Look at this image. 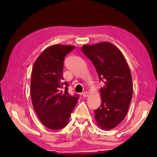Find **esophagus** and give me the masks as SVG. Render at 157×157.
Returning <instances> with one entry per match:
<instances>
[{"instance_id": "1", "label": "esophagus", "mask_w": 157, "mask_h": 157, "mask_svg": "<svg viewBox=\"0 0 157 157\" xmlns=\"http://www.w3.org/2000/svg\"><path fill=\"white\" fill-rule=\"evenodd\" d=\"M82 96L83 97H87L89 96V92H87V91H84V92L82 94Z\"/></svg>"}]
</instances>
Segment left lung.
Listing matches in <instances>:
<instances>
[{
    "instance_id": "left-lung-1",
    "label": "left lung",
    "mask_w": 157,
    "mask_h": 157,
    "mask_svg": "<svg viewBox=\"0 0 157 157\" xmlns=\"http://www.w3.org/2000/svg\"><path fill=\"white\" fill-rule=\"evenodd\" d=\"M82 52L93 63L104 86L100 89L101 105L94 111L97 125L102 130H111L127 114L132 99V77L123 54L109 42L84 45Z\"/></svg>"
}]
</instances>
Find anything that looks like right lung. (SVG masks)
Segmentation results:
<instances>
[{
	"label": "right lung",
	"instance_id": "obj_1",
	"mask_svg": "<svg viewBox=\"0 0 157 157\" xmlns=\"http://www.w3.org/2000/svg\"><path fill=\"white\" fill-rule=\"evenodd\" d=\"M75 46L55 44L46 48L36 59L32 71L30 93L32 105L43 125L52 130L66 127L78 98L61 91L63 60Z\"/></svg>",
	"mask_w": 157,
	"mask_h": 157
}]
</instances>
